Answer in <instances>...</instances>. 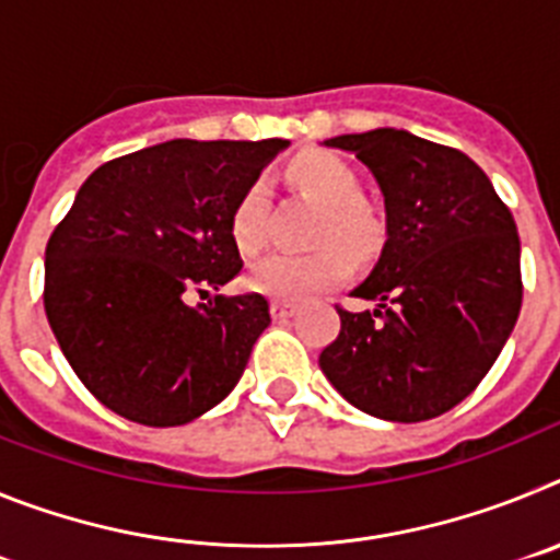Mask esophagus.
<instances>
[{"instance_id": "esophagus-1", "label": "esophagus", "mask_w": 560, "mask_h": 560, "mask_svg": "<svg viewBox=\"0 0 560 560\" xmlns=\"http://www.w3.org/2000/svg\"><path fill=\"white\" fill-rule=\"evenodd\" d=\"M269 311H271V319H277V323H283V319L294 316L296 305L294 303H285V300H271Z\"/></svg>"}]
</instances>
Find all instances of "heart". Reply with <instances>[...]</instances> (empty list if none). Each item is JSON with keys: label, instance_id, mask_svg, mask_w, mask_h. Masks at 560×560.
<instances>
[{"label": "heart", "instance_id": "1", "mask_svg": "<svg viewBox=\"0 0 560 560\" xmlns=\"http://www.w3.org/2000/svg\"><path fill=\"white\" fill-rule=\"evenodd\" d=\"M289 176L300 190L323 207L316 221L314 244L319 249L305 255L280 252L246 275V289L275 300H305L311 294L341 283L350 275V255L361 257L378 246L381 221L373 207L361 199V179L355 167L330 151H305L294 156ZM230 232L244 255H257L269 241V187L264 179L246 185L230 215ZM341 243L346 246H338Z\"/></svg>", "mask_w": 560, "mask_h": 560}]
</instances>
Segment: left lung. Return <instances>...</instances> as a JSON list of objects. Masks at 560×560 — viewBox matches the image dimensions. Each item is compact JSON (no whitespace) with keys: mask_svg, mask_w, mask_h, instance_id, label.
Returning <instances> with one entry per match:
<instances>
[{"mask_svg":"<svg viewBox=\"0 0 560 560\" xmlns=\"http://www.w3.org/2000/svg\"><path fill=\"white\" fill-rule=\"evenodd\" d=\"M328 148L373 171L387 241L319 368L355 409L418 423L457 407L493 368L522 308L516 221L482 167L398 128L341 133Z\"/></svg>","mask_w":560,"mask_h":560,"instance_id":"left-lung-1","label":"left lung"}]
</instances>
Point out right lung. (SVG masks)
I'll return each mask as SVG.
<instances>
[{
  "label": "right lung",
  "mask_w": 560,
  "mask_h": 560,
  "mask_svg": "<svg viewBox=\"0 0 560 560\" xmlns=\"http://www.w3.org/2000/svg\"><path fill=\"white\" fill-rule=\"evenodd\" d=\"M289 140H171L97 167L49 235L44 311L69 368L103 407L142 427H182L226 398L269 328L260 294L230 283L237 196Z\"/></svg>",
  "instance_id": "right-lung-1"
}]
</instances>
